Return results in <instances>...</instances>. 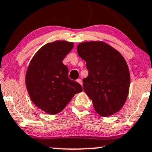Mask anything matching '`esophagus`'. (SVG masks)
I'll use <instances>...</instances> for the list:
<instances>
[{
    "label": "esophagus",
    "instance_id": "obj_1",
    "mask_svg": "<svg viewBox=\"0 0 152 152\" xmlns=\"http://www.w3.org/2000/svg\"><path fill=\"white\" fill-rule=\"evenodd\" d=\"M77 81L78 83H79V84L81 85H82V81H81V79H77V81Z\"/></svg>",
    "mask_w": 152,
    "mask_h": 152
}]
</instances>
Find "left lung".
<instances>
[{"instance_id":"obj_1","label":"left lung","mask_w":152,"mask_h":152,"mask_svg":"<svg viewBox=\"0 0 152 152\" xmlns=\"http://www.w3.org/2000/svg\"><path fill=\"white\" fill-rule=\"evenodd\" d=\"M77 52L86 62L89 75L83 79V86L95 111L102 117L118 113L129 92L131 78L126 60L115 48L102 41L80 43Z\"/></svg>"}]
</instances>
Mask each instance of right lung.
I'll return each instance as SVG.
<instances>
[{
  "mask_svg": "<svg viewBox=\"0 0 152 152\" xmlns=\"http://www.w3.org/2000/svg\"><path fill=\"white\" fill-rule=\"evenodd\" d=\"M73 43L57 40L45 45L31 58L25 76L28 93L38 108L56 115L66 107L75 94L83 91L81 84L68 78L63 63Z\"/></svg>",
  "mask_w": 152,
  "mask_h": 152,
  "instance_id": "right-lung-1",
  "label": "right lung"
}]
</instances>
